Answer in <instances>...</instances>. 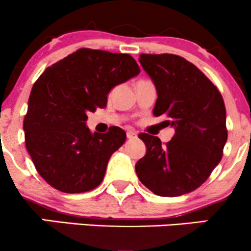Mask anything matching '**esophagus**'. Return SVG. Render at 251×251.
<instances>
[{
    "instance_id": "1",
    "label": "esophagus",
    "mask_w": 251,
    "mask_h": 251,
    "mask_svg": "<svg viewBox=\"0 0 251 251\" xmlns=\"http://www.w3.org/2000/svg\"><path fill=\"white\" fill-rule=\"evenodd\" d=\"M126 135H127L128 139H134V138H137V132L133 131V129H127Z\"/></svg>"
}]
</instances>
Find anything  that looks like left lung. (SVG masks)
Masks as SVG:
<instances>
[{"instance_id": "8db88e82", "label": "left lung", "mask_w": 251, "mask_h": 251, "mask_svg": "<svg viewBox=\"0 0 251 251\" xmlns=\"http://www.w3.org/2000/svg\"><path fill=\"white\" fill-rule=\"evenodd\" d=\"M157 88L155 117L174 126L170 142L140 133L146 154L135 164L144 185L162 197L200 188L221 162L226 143V113L220 91L194 63L175 54H140Z\"/></svg>"}]
</instances>
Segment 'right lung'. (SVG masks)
Masks as SVG:
<instances>
[{"label": "right lung", "instance_id": "1", "mask_svg": "<svg viewBox=\"0 0 251 251\" xmlns=\"http://www.w3.org/2000/svg\"><path fill=\"white\" fill-rule=\"evenodd\" d=\"M129 54L80 48L46 68L31 88L25 142L39 175L66 194L96 189L112 153L125 143L118 126L92 133L88 112L106 107L114 86L139 74Z\"/></svg>", "mask_w": 251, "mask_h": 251}]
</instances>
